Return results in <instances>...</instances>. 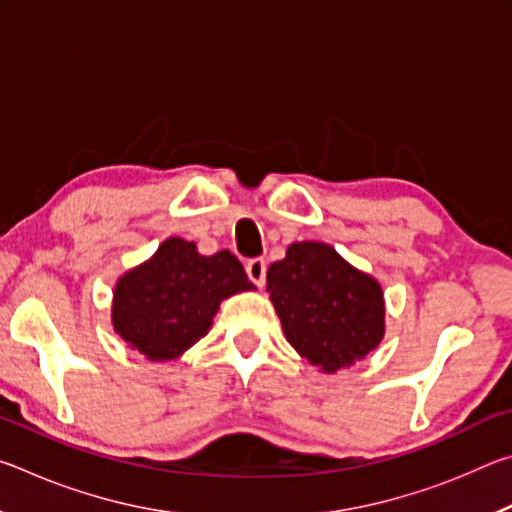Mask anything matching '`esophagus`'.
Instances as JSON below:
<instances>
[{
	"mask_svg": "<svg viewBox=\"0 0 512 512\" xmlns=\"http://www.w3.org/2000/svg\"><path fill=\"white\" fill-rule=\"evenodd\" d=\"M246 273L250 280H253L257 287H264L266 282V262L262 257H253L246 262Z\"/></svg>",
	"mask_w": 512,
	"mask_h": 512,
	"instance_id": "obj_1",
	"label": "esophagus"
}]
</instances>
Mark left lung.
Listing matches in <instances>:
<instances>
[{
	"instance_id": "1",
	"label": "left lung",
	"mask_w": 512,
	"mask_h": 512,
	"mask_svg": "<svg viewBox=\"0 0 512 512\" xmlns=\"http://www.w3.org/2000/svg\"><path fill=\"white\" fill-rule=\"evenodd\" d=\"M271 300L289 343L325 372L348 368L384 336V293L332 246L291 244L266 273Z\"/></svg>"
}]
</instances>
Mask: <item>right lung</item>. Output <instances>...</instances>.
I'll return each instance as SVG.
<instances>
[{
    "label": "right lung",
    "instance_id": "right-lung-1",
    "mask_svg": "<svg viewBox=\"0 0 512 512\" xmlns=\"http://www.w3.org/2000/svg\"><path fill=\"white\" fill-rule=\"evenodd\" d=\"M248 289L253 282L230 250L203 257L173 237L117 282L112 325L149 359H176L207 334L223 298Z\"/></svg>",
    "mask_w": 512,
    "mask_h": 512
}]
</instances>
